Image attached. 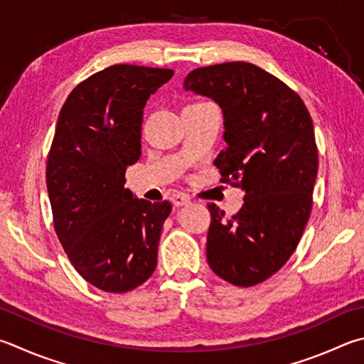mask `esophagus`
Here are the masks:
<instances>
[{
    "instance_id": "esophagus-1",
    "label": "esophagus",
    "mask_w": 364,
    "mask_h": 364,
    "mask_svg": "<svg viewBox=\"0 0 364 364\" xmlns=\"http://www.w3.org/2000/svg\"><path fill=\"white\" fill-rule=\"evenodd\" d=\"M170 200H171V203L175 205V207H181V205H188L191 202V197L188 194L175 193V194H171Z\"/></svg>"
}]
</instances>
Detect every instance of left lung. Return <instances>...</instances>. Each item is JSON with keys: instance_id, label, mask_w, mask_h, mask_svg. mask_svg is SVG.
<instances>
[{"instance_id": "1", "label": "left lung", "mask_w": 364, "mask_h": 364, "mask_svg": "<svg viewBox=\"0 0 364 364\" xmlns=\"http://www.w3.org/2000/svg\"><path fill=\"white\" fill-rule=\"evenodd\" d=\"M186 90L207 95L224 114L226 151L215 159L221 183L245 191L239 213L208 203L207 261L235 287H255L285 266L314 205L318 148L302 98L248 62L191 71Z\"/></svg>"}]
</instances>
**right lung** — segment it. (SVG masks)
<instances>
[{
	"instance_id": "right-lung-1",
	"label": "right lung",
	"mask_w": 364,
	"mask_h": 364,
	"mask_svg": "<svg viewBox=\"0 0 364 364\" xmlns=\"http://www.w3.org/2000/svg\"><path fill=\"white\" fill-rule=\"evenodd\" d=\"M170 68L111 65L71 90L58 114L46 183L55 234L73 267L107 293L153 275L170 202L135 199L125 170L141 156L143 108Z\"/></svg>"
}]
</instances>
